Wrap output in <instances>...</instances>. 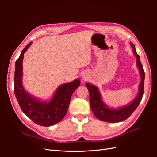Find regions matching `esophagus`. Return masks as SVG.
I'll return each instance as SVG.
<instances>
[{"label":"esophagus","mask_w":157,"mask_h":157,"mask_svg":"<svg viewBox=\"0 0 157 157\" xmlns=\"http://www.w3.org/2000/svg\"><path fill=\"white\" fill-rule=\"evenodd\" d=\"M84 78H86V77H84Z\"/></svg>","instance_id":"1"}]
</instances>
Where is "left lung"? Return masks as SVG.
<instances>
[{
  "instance_id": "obj_1",
  "label": "left lung",
  "mask_w": 157,
  "mask_h": 157,
  "mask_svg": "<svg viewBox=\"0 0 157 157\" xmlns=\"http://www.w3.org/2000/svg\"><path fill=\"white\" fill-rule=\"evenodd\" d=\"M133 53L136 58V65L139 71L140 82L139 85V91L136 96L130 103L118 107L108 106L102 100V96L98 87L89 82L86 83L89 93V101L93 114L100 120L109 123H118L124 121L130 116L139 106L144 93V83L145 74L143 70L139 56L137 54L135 45L130 43Z\"/></svg>"
}]
</instances>
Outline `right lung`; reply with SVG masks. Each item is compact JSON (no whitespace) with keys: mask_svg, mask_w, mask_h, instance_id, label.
<instances>
[{"mask_svg":"<svg viewBox=\"0 0 157 157\" xmlns=\"http://www.w3.org/2000/svg\"><path fill=\"white\" fill-rule=\"evenodd\" d=\"M32 41L21 51L15 63L14 78V92L23 113L36 124L50 126L60 122L68 111L71 97L80 86L77 78L70 82L63 84L55 91L49 100H43L27 91L22 82L23 59L24 54L31 46Z\"/></svg>","mask_w":157,"mask_h":157,"instance_id":"right-lung-1","label":"right lung"}]
</instances>
